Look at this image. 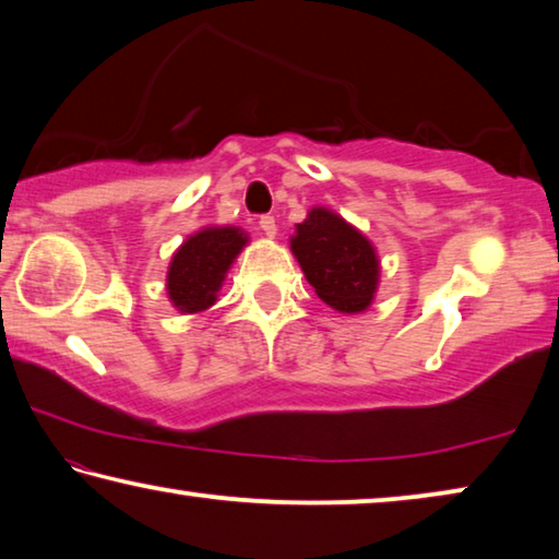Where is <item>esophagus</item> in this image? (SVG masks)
I'll use <instances>...</instances> for the list:
<instances>
[{"label":"esophagus","mask_w":559,"mask_h":559,"mask_svg":"<svg viewBox=\"0 0 559 559\" xmlns=\"http://www.w3.org/2000/svg\"><path fill=\"white\" fill-rule=\"evenodd\" d=\"M259 226H261V231L269 236V239H273V236H276V231H278L276 219H273V216H261V219H259Z\"/></svg>","instance_id":"esophagus-1"}]
</instances>
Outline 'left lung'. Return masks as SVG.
<instances>
[{"instance_id": "obj_1", "label": "left lung", "mask_w": 559, "mask_h": 559, "mask_svg": "<svg viewBox=\"0 0 559 559\" xmlns=\"http://www.w3.org/2000/svg\"><path fill=\"white\" fill-rule=\"evenodd\" d=\"M290 251L318 298L337 313L355 316L372 306L380 286V259L367 236L328 206H313L296 224Z\"/></svg>"}]
</instances>
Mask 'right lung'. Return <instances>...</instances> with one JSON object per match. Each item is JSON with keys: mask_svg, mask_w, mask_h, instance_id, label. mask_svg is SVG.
<instances>
[{"mask_svg": "<svg viewBox=\"0 0 559 559\" xmlns=\"http://www.w3.org/2000/svg\"><path fill=\"white\" fill-rule=\"evenodd\" d=\"M246 243L249 234L239 226H204L187 236L167 269V298L179 313L194 316L214 306Z\"/></svg>", "mask_w": 559, "mask_h": 559, "instance_id": "1", "label": "right lung"}]
</instances>
